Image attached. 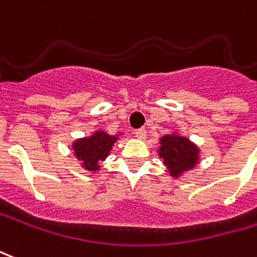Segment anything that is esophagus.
I'll use <instances>...</instances> for the list:
<instances>
[{"label":"esophagus","mask_w":257,"mask_h":257,"mask_svg":"<svg viewBox=\"0 0 257 257\" xmlns=\"http://www.w3.org/2000/svg\"><path fill=\"white\" fill-rule=\"evenodd\" d=\"M135 136L138 139H146V129L140 128L135 131Z\"/></svg>","instance_id":"esophagus-1"}]
</instances>
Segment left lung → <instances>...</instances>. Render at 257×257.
<instances>
[{
  "label": "left lung",
  "instance_id": "1",
  "mask_svg": "<svg viewBox=\"0 0 257 257\" xmlns=\"http://www.w3.org/2000/svg\"><path fill=\"white\" fill-rule=\"evenodd\" d=\"M159 157L169 169L172 177H180L182 173L196 166L199 161V148L180 135H165L161 138Z\"/></svg>",
  "mask_w": 257,
  "mask_h": 257
}]
</instances>
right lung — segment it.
<instances>
[{
    "instance_id": "add662e5",
    "label": "right lung",
    "mask_w": 257,
    "mask_h": 257,
    "mask_svg": "<svg viewBox=\"0 0 257 257\" xmlns=\"http://www.w3.org/2000/svg\"><path fill=\"white\" fill-rule=\"evenodd\" d=\"M117 139V136L107 135L103 131H96L88 138L77 139L72 147L75 157L81 161V166L85 170L96 172L99 170V162L107 158Z\"/></svg>"
}]
</instances>
